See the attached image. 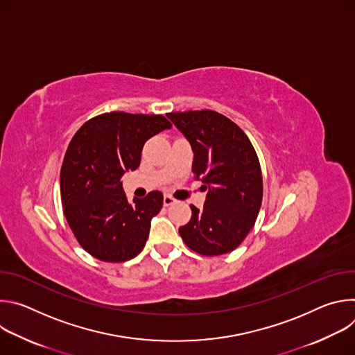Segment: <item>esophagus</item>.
Wrapping results in <instances>:
<instances>
[{"label": "esophagus", "instance_id": "esophagus-1", "mask_svg": "<svg viewBox=\"0 0 355 355\" xmlns=\"http://www.w3.org/2000/svg\"><path fill=\"white\" fill-rule=\"evenodd\" d=\"M163 204H164V207H170V205L175 204V199H174L173 196H170V195H164V198H163Z\"/></svg>", "mask_w": 355, "mask_h": 355}]
</instances>
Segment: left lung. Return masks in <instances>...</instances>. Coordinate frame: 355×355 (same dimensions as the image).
<instances>
[{"label": "left lung", "mask_w": 355, "mask_h": 355, "mask_svg": "<svg viewBox=\"0 0 355 355\" xmlns=\"http://www.w3.org/2000/svg\"><path fill=\"white\" fill-rule=\"evenodd\" d=\"M168 119L193 151V178L207 193L200 209L180 227L185 244L202 256L233 251L256 223L263 200V175L254 147L229 118L209 110L171 112Z\"/></svg>", "instance_id": "1"}]
</instances>
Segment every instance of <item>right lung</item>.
I'll use <instances>...</instances> for the list:
<instances>
[{"instance_id":"obj_1","label":"right lung","mask_w":355,"mask_h":355,"mask_svg":"<svg viewBox=\"0 0 355 355\" xmlns=\"http://www.w3.org/2000/svg\"><path fill=\"white\" fill-rule=\"evenodd\" d=\"M171 126L163 115L110 112L85 122L71 139L60 171L63 212L92 257L122 263L143 250L163 193L129 202L121 178L139 167L144 143Z\"/></svg>"}]
</instances>
